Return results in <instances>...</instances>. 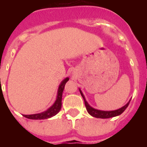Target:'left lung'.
<instances>
[{
    "instance_id": "obj_1",
    "label": "left lung",
    "mask_w": 147,
    "mask_h": 147,
    "mask_svg": "<svg viewBox=\"0 0 147 147\" xmlns=\"http://www.w3.org/2000/svg\"><path fill=\"white\" fill-rule=\"evenodd\" d=\"M80 94L81 95L83 98V100H84V103H85V106H86V110L88 112V113L90 115H91L92 117H96V118H102V119H106V118H110V117H117V116H119L120 114L123 113V111L127 109V107L129 105V102H128L127 103L126 105L123 106L122 108L118 109L117 110H113V111H102V110H98V109H95L92 108L90 105L87 103V102L86 101L85 99V97L83 95V94L82 93V91L80 90ZM131 101V100H130Z\"/></svg>"
}]
</instances>
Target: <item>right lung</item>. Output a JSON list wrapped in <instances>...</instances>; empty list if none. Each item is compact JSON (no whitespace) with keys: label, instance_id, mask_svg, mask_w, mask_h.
I'll return each mask as SVG.
<instances>
[{"label":"right lung","instance_id":"add662e5","mask_svg":"<svg viewBox=\"0 0 147 147\" xmlns=\"http://www.w3.org/2000/svg\"><path fill=\"white\" fill-rule=\"evenodd\" d=\"M69 80V78H66L64 79L59 86L57 91V99L53 103V105H52L50 108L45 112H42L41 113L37 114H31V115H24V117L28 119H31V120H44V119H48L50 117H53L56 114H57L61 109V101H62V94L64 91V86Z\"/></svg>","mask_w":147,"mask_h":147}]
</instances>
